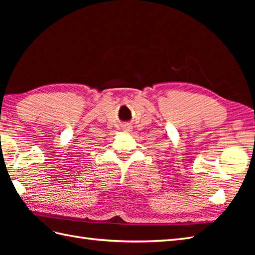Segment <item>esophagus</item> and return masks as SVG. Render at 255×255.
Wrapping results in <instances>:
<instances>
[{
  "instance_id": "34e87169",
  "label": "esophagus",
  "mask_w": 255,
  "mask_h": 255,
  "mask_svg": "<svg viewBox=\"0 0 255 255\" xmlns=\"http://www.w3.org/2000/svg\"><path fill=\"white\" fill-rule=\"evenodd\" d=\"M123 129H124V131H125V132H130L132 128H131L130 126H129V125H127V126H125Z\"/></svg>"
}]
</instances>
